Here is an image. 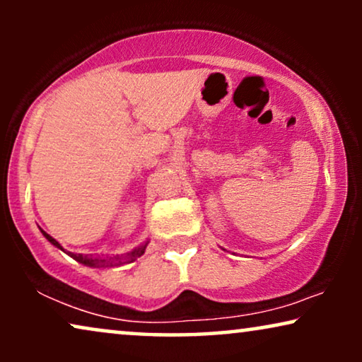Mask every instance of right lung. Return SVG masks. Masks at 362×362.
Listing matches in <instances>:
<instances>
[{
    "instance_id": "add662e5",
    "label": "right lung",
    "mask_w": 362,
    "mask_h": 362,
    "mask_svg": "<svg viewBox=\"0 0 362 362\" xmlns=\"http://www.w3.org/2000/svg\"><path fill=\"white\" fill-rule=\"evenodd\" d=\"M42 232V235L46 237V239L51 242L52 245H56L57 249H61V250H64L62 249V245L59 244V242L56 240V239H52L51 235L47 234V232H44V230H41ZM146 245H148V242H145V244H141L140 247H136V249H133L132 252H128V254H123V255H117V257H110L112 259V262H115V264H130V262H135L138 257H141L143 254H145V249H146ZM69 255L72 257L74 260H77V262H81V264H83V265H88V267H103V265H108L110 264V259H100V257H87V255H82V254H72V252H69ZM112 265V264H110Z\"/></svg>"
}]
</instances>
